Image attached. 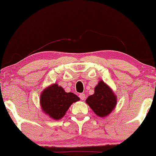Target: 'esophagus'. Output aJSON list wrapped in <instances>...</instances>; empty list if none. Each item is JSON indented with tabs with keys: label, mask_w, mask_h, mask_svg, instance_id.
<instances>
[{
	"label": "esophagus",
	"mask_w": 156,
	"mask_h": 156,
	"mask_svg": "<svg viewBox=\"0 0 156 156\" xmlns=\"http://www.w3.org/2000/svg\"><path fill=\"white\" fill-rule=\"evenodd\" d=\"M79 98H80V100L83 101V100L85 99V94H84V93H80V94H79Z\"/></svg>",
	"instance_id": "esophagus-1"
}]
</instances>
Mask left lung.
<instances>
[{"instance_id": "8db88e82", "label": "left lung", "mask_w": 156, "mask_h": 156, "mask_svg": "<svg viewBox=\"0 0 156 156\" xmlns=\"http://www.w3.org/2000/svg\"><path fill=\"white\" fill-rule=\"evenodd\" d=\"M87 103L98 116H108L117 104V98L104 82L101 81L94 88V93L87 99Z\"/></svg>"}]
</instances>
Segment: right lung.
<instances>
[{
  "label": "right lung",
  "instance_id": "1",
  "mask_svg": "<svg viewBox=\"0 0 156 156\" xmlns=\"http://www.w3.org/2000/svg\"><path fill=\"white\" fill-rule=\"evenodd\" d=\"M80 98L73 92H65L58 84H53L41 93L40 103L42 111L54 119H60L72 105Z\"/></svg>",
  "mask_w": 156,
  "mask_h": 156
}]
</instances>
